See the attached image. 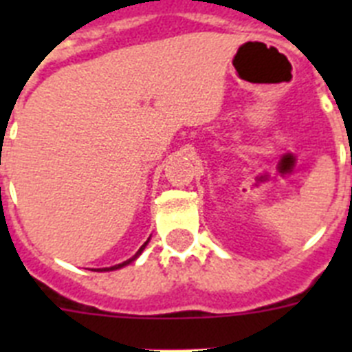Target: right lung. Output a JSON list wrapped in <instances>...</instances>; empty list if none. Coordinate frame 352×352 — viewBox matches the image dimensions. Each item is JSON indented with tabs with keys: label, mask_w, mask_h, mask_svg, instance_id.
<instances>
[{
	"label": "right lung",
	"mask_w": 352,
	"mask_h": 352,
	"mask_svg": "<svg viewBox=\"0 0 352 352\" xmlns=\"http://www.w3.org/2000/svg\"><path fill=\"white\" fill-rule=\"evenodd\" d=\"M148 243H149V238H148V241H146V243L142 245V247L139 248L138 252H135V256H132V257H130V259H126L125 263H120V264H116V266H111V268H98V270H96V272H114V270H120V268H123V266H126V264L133 263V261H135V259H138L139 256H141V254H142V250H144V248H146V245H148Z\"/></svg>",
	"instance_id": "obj_1"
}]
</instances>
